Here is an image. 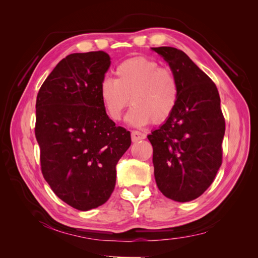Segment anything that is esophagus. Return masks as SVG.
<instances>
[{"instance_id":"34e87169","label":"esophagus","mask_w":258,"mask_h":258,"mask_svg":"<svg viewBox=\"0 0 258 258\" xmlns=\"http://www.w3.org/2000/svg\"><path fill=\"white\" fill-rule=\"evenodd\" d=\"M145 138H146V135L142 134V132H140V131L135 130V131L131 132V139H132V141H134V142L140 141V140H144Z\"/></svg>"}]
</instances>
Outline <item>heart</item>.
Here are the masks:
<instances>
[{"mask_svg": "<svg viewBox=\"0 0 258 258\" xmlns=\"http://www.w3.org/2000/svg\"><path fill=\"white\" fill-rule=\"evenodd\" d=\"M115 79L100 85V100L108 118L119 121L130 104L128 121L145 126L161 123L173 114L179 97L177 77L172 70L144 56L122 61L114 71Z\"/></svg>", "mask_w": 258, "mask_h": 258, "instance_id": "b5f03b06", "label": "heart"}]
</instances>
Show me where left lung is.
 Masks as SVG:
<instances>
[{
  "label": "left lung",
  "mask_w": 258,
  "mask_h": 258,
  "mask_svg": "<svg viewBox=\"0 0 258 258\" xmlns=\"http://www.w3.org/2000/svg\"><path fill=\"white\" fill-rule=\"evenodd\" d=\"M177 77L179 97L173 114L147 136L153 145L155 179L169 199L201 196L222 165L225 118L212 80L174 47H154Z\"/></svg>",
  "instance_id": "obj_1"
}]
</instances>
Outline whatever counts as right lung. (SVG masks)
<instances>
[{
	"mask_svg": "<svg viewBox=\"0 0 258 258\" xmlns=\"http://www.w3.org/2000/svg\"><path fill=\"white\" fill-rule=\"evenodd\" d=\"M110 66V56L101 50L69 54L36 98L43 176L62 201L80 211L98 208L111 197L116 165L131 144L130 131L115 126L100 100Z\"/></svg>",
	"mask_w": 258,
	"mask_h": 258,
	"instance_id": "obj_1",
	"label": "right lung"
}]
</instances>
